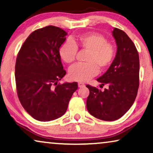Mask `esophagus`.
Returning a JSON list of instances; mask_svg holds the SVG:
<instances>
[{"label": "esophagus", "mask_w": 153, "mask_h": 153, "mask_svg": "<svg viewBox=\"0 0 153 153\" xmlns=\"http://www.w3.org/2000/svg\"><path fill=\"white\" fill-rule=\"evenodd\" d=\"M78 86H79V88H83V87L85 86V84H84V83H81V82H79L78 83Z\"/></svg>", "instance_id": "1"}]
</instances>
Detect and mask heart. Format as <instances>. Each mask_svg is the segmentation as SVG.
I'll use <instances>...</instances> for the list:
<instances>
[{
  "instance_id": "b5f03b06",
  "label": "heart",
  "mask_w": 153,
  "mask_h": 153,
  "mask_svg": "<svg viewBox=\"0 0 153 153\" xmlns=\"http://www.w3.org/2000/svg\"><path fill=\"white\" fill-rule=\"evenodd\" d=\"M78 48L88 51L85 58L86 62L75 65L70 69L69 76L73 81L88 80L97 74L98 68L101 70L107 69L116 55L114 45L108 42L104 35L88 33L65 42L59 49L61 59L68 64L72 63L76 59Z\"/></svg>"
}]
</instances>
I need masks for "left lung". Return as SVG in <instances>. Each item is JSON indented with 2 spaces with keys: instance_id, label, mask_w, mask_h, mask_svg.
<instances>
[{
  "instance_id": "1",
  "label": "left lung",
  "mask_w": 153,
  "mask_h": 153,
  "mask_svg": "<svg viewBox=\"0 0 153 153\" xmlns=\"http://www.w3.org/2000/svg\"><path fill=\"white\" fill-rule=\"evenodd\" d=\"M112 35L117 45L116 57L107 71L97 79L108 88L101 91L86 85L90 91L88 111L105 121L118 120L126 114L134 102L139 85V57L134 44L118 28H115Z\"/></svg>"
}]
</instances>
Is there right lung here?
Here are the masks:
<instances>
[{
	"instance_id": "right-lung-1",
	"label": "right lung",
	"mask_w": 153,
	"mask_h": 153,
	"mask_svg": "<svg viewBox=\"0 0 153 153\" xmlns=\"http://www.w3.org/2000/svg\"><path fill=\"white\" fill-rule=\"evenodd\" d=\"M68 35L58 27L48 26L33 31L19 51L15 80L19 100L35 120L47 122L64 115L76 82L58 83L66 74L59 49Z\"/></svg>"
}]
</instances>
